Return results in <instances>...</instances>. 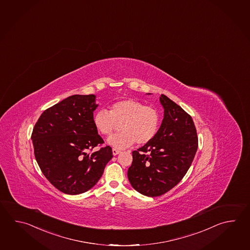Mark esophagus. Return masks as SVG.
I'll list each match as a JSON object with an SVG mask.
<instances>
[{
  "instance_id": "34e87169",
  "label": "esophagus",
  "mask_w": 250,
  "mask_h": 250,
  "mask_svg": "<svg viewBox=\"0 0 250 250\" xmlns=\"http://www.w3.org/2000/svg\"><path fill=\"white\" fill-rule=\"evenodd\" d=\"M112 153L114 156H117V154H119V153H120V150H118V149H116V148H113Z\"/></svg>"
}]
</instances>
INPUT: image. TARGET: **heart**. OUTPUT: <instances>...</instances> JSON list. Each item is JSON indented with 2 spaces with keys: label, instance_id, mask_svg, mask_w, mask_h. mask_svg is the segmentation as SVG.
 I'll use <instances>...</instances> for the list:
<instances>
[{
  "label": "heart",
  "instance_id": "heart-1",
  "mask_svg": "<svg viewBox=\"0 0 250 250\" xmlns=\"http://www.w3.org/2000/svg\"><path fill=\"white\" fill-rule=\"evenodd\" d=\"M93 125L104 136L111 134L120 124L121 132L107 139L115 148H127L137 143L144 145L155 137L159 126L158 109L143 102L129 99L113 103L107 109H99L93 115Z\"/></svg>",
  "mask_w": 250,
  "mask_h": 250
}]
</instances>
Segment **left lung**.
I'll return each instance as SVG.
<instances>
[{
	"label": "left lung",
	"instance_id": "1",
	"mask_svg": "<svg viewBox=\"0 0 250 250\" xmlns=\"http://www.w3.org/2000/svg\"><path fill=\"white\" fill-rule=\"evenodd\" d=\"M164 118L149 143L133 151L128 169L129 182L138 192L148 197L167 193L181 182L198 149V134L188 113L161 94Z\"/></svg>",
	"mask_w": 250,
	"mask_h": 250
}]
</instances>
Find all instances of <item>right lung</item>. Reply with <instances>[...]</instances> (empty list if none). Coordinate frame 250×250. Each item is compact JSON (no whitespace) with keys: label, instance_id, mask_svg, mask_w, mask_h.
Masks as SVG:
<instances>
[{"label":"right lung","instance_id":"obj_1","mask_svg":"<svg viewBox=\"0 0 250 250\" xmlns=\"http://www.w3.org/2000/svg\"><path fill=\"white\" fill-rule=\"evenodd\" d=\"M95 95H72L47 108L37 120L31 139L36 161L47 180L68 195L83 193L102 177L112 148L93 125Z\"/></svg>","mask_w":250,"mask_h":250}]
</instances>
